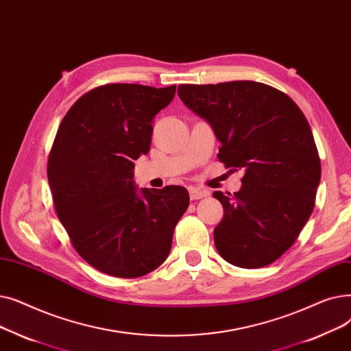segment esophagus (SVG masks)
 Returning a JSON list of instances; mask_svg holds the SVG:
<instances>
[{
    "label": "esophagus",
    "instance_id": "1",
    "mask_svg": "<svg viewBox=\"0 0 351 351\" xmlns=\"http://www.w3.org/2000/svg\"><path fill=\"white\" fill-rule=\"evenodd\" d=\"M189 193H190L191 199H199V198H204L208 195V193L206 190L197 189V187H189Z\"/></svg>",
    "mask_w": 351,
    "mask_h": 351
}]
</instances>
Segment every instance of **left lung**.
Segmentation results:
<instances>
[{"label":"left lung","instance_id":"left-lung-1","mask_svg":"<svg viewBox=\"0 0 351 351\" xmlns=\"http://www.w3.org/2000/svg\"><path fill=\"white\" fill-rule=\"evenodd\" d=\"M177 93L213 127L220 161L244 171L240 191L213 193L224 208L214 228L217 252L241 269L274 263L308 221L320 182L304 114L287 94L256 81L181 84Z\"/></svg>","mask_w":351,"mask_h":351}]
</instances>
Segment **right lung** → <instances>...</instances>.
I'll use <instances>...</instances> for the list:
<instances>
[{"label":"right lung","mask_w":351,"mask_h":351,"mask_svg":"<svg viewBox=\"0 0 351 351\" xmlns=\"http://www.w3.org/2000/svg\"><path fill=\"white\" fill-rule=\"evenodd\" d=\"M174 95L176 86L106 84L80 97L58 127L47 164L57 215L75 252L108 276L136 278L160 267L190 204L184 187L138 194L132 181L154 115Z\"/></svg>","instance_id":"add662e5"}]
</instances>
